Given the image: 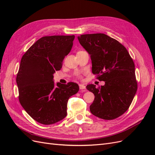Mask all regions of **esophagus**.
Here are the masks:
<instances>
[{
	"label": "esophagus",
	"instance_id": "34e87169",
	"mask_svg": "<svg viewBox=\"0 0 155 155\" xmlns=\"http://www.w3.org/2000/svg\"><path fill=\"white\" fill-rule=\"evenodd\" d=\"M86 88V87L83 85V84H80L79 85V89H81V90H83V89H85Z\"/></svg>",
	"mask_w": 155,
	"mask_h": 155
}]
</instances>
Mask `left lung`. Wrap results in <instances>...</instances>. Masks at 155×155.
<instances>
[{
    "mask_svg": "<svg viewBox=\"0 0 155 155\" xmlns=\"http://www.w3.org/2000/svg\"><path fill=\"white\" fill-rule=\"evenodd\" d=\"M79 43L91 55L92 72L104 86L91 84L87 89L95 96L91 113L104 120H114L127 110L137 91L135 67L127 50L104 34L79 36Z\"/></svg>",
    "mask_w": 155,
    "mask_h": 155,
    "instance_id": "left-lung-1",
    "label": "left lung"
}]
</instances>
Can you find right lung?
Here are the masks:
<instances>
[{"mask_svg":"<svg viewBox=\"0 0 155 155\" xmlns=\"http://www.w3.org/2000/svg\"><path fill=\"white\" fill-rule=\"evenodd\" d=\"M74 38L43 37L22 57L16 78L18 100L27 113L41 124H54L64 118L69 97L79 91L77 83H58L55 86L53 81V74L62 68Z\"/></svg>","mask_w":155,"mask_h":155,"instance_id":"1","label":"right lung"}]
</instances>
